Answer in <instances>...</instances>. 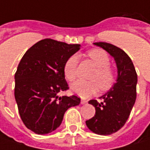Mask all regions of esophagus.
Returning a JSON list of instances; mask_svg holds the SVG:
<instances>
[{"label":"esophagus","mask_w":150,"mask_h":150,"mask_svg":"<svg viewBox=\"0 0 150 150\" xmlns=\"http://www.w3.org/2000/svg\"><path fill=\"white\" fill-rule=\"evenodd\" d=\"M81 104H86V103H87V101L86 100H84V99H81Z\"/></svg>","instance_id":"1"}]
</instances>
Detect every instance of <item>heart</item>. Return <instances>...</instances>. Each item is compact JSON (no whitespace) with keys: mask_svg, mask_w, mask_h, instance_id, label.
<instances>
[{"mask_svg":"<svg viewBox=\"0 0 150 150\" xmlns=\"http://www.w3.org/2000/svg\"><path fill=\"white\" fill-rule=\"evenodd\" d=\"M87 54L98 68L91 78L93 81L79 80L70 86L72 93L82 98L95 94L99 87L103 91L110 89L115 81V74L110 68V59L108 54L100 49L91 50ZM77 64L78 56L74 54L67 59L64 65V74L69 81H75L77 76Z\"/></svg>","mask_w":150,"mask_h":150,"instance_id":"obj_1","label":"heart"}]
</instances>
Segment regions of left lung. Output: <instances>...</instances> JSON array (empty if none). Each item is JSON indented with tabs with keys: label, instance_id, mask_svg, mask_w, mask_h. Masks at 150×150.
I'll return each instance as SVG.
<instances>
[{
	"label": "left lung",
	"instance_id": "left-lung-1",
	"mask_svg": "<svg viewBox=\"0 0 150 150\" xmlns=\"http://www.w3.org/2000/svg\"><path fill=\"white\" fill-rule=\"evenodd\" d=\"M95 46L105 50L114 57L117 67L116 82L99 98L88 103L95 107L96 113L86 121V127L98 135H110L116 132L127 120L137 98V75L132 61L119 47L106 42H95Z\"/></svg>",
	"mask_w": 150,
	"mask_h": 150
}]
</instances>
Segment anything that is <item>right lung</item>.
I'll return each mask as SVG.
<instances>
[{
  "instance_id": "obj_1",
  "label": "right lung",
  "mask_w": 150,
  "mask_h": 150,
  "mask_svg": "<svg viewBox=\"0 0 150 150\" xmlns=\"http://www.w3.org/2000/svg\"><path fill=\"white\" fill-rule=\"evenodd\" d=\"M80 48L79 44L44 39L23 56L14 77V96L23 124L35 133L55 131L66 110L80 104L75 95L58 96L69 89L64 65Z\"/></svg>"
}]
</instances>
